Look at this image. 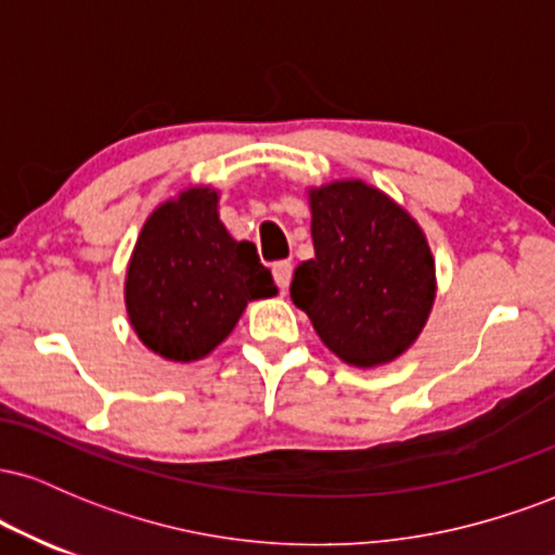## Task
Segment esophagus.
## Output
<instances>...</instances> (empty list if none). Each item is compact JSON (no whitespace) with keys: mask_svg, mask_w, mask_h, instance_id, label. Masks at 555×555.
Returning a JSON list of instances; mask_svg holds the SVG:
<instances>
[{"mask_svg":"<svg viewBox=\"0 0 555 555\" xmlns=\"http://www.w3.org/2000/svg\"><path fill=\"white\" fill-rule=\"evenodd\" d=\"M273 279H276L279 289L286 292V286H289V279H292V263L289 260H279V263H273Z\"/></svg>","mask_w":555,"mask_h":555,"instance_id":"1","label":"esophagus"}]
</instances>
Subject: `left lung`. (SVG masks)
I'll return each instance as SVG.
<instances>
[{
    "label": "left lung",
    "mask_w": 555,
    "mask_h": 555,
    "mask_svg": "<svg viewBox=\"0 0 555 555\" xmlns=\"http://www.w3.org/2000/svg\"><path fill=\"white\" fill-rule=\"evenodd\" d=\"M315 258L289 295L341 362L378 367L423 334L436 302V260L410 211L362 180L308 188Z\"/></svg>",
    "instance_id": "1"
}]
</instances>
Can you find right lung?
<instances>
[{"label":"right lung","mask_w":555,"mask_h":555,"mask_svg":"<svg viewBox=\"0 0 555 555\" xmlns=\"http://www.w3.org/2000/svg\"><path fill=\"white\" fill-rule=\"evenodd\" d=\"M276 292L256 245L221 224L219 190L195 184L145 219L127 263L125 308L151 352L195 362L232 334L247 302Z\"/></svg>","instance_id":"right-lung-1"}]
</instances>
